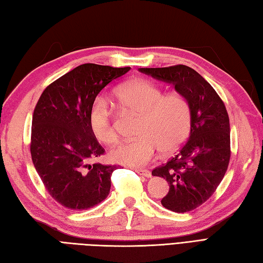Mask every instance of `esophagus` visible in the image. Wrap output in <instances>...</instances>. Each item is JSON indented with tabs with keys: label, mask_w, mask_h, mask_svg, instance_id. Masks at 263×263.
<instances>
[{
	"label": "esophagus",
	"mask_w": 263,
	"mask_h": 263,
	"mask_svg": "<svg viewBox=\"0 0 263 263\" xmlns=\"http://www.w3.org/2000/svg\"><path fill=\"white\" fill-rule=\"evenodd\" d=\"M136 173L139 175V176H143V177H146V178H149L151 177V171L149 170H146V169H136L135 170Z\"/></svg>",
	"instance_id": "1"
}]
</instances>
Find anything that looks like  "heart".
Here are the masks:
<instances>
[{
    "label": "heart",
    "mask_w": 263,
    "mask_h": 263,
    "mask_svg": "<svg viewBox=\"0 0 263 263\" xmlns=\"http://www.w3.org/2000/svg\"><path fill=\"white\" fill-rule=\"evenodd\" d=\"M116 99L124 108L141 116L139 137L120 144L111 152L115 162L143 167L157 157L171 154L184 145L192 128V109L180 93H167L149 80L137 79L117 90ZM89 128L99 142L114 145L118 141L112 115L104 101L98 100L89 111Z\"/></svg>",
    "instance_id": "b5f03b06"
}]
</instances>
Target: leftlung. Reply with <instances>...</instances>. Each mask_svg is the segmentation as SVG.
Returning <instances> with one entry per match:
<instances>
[{
	"mask_svg": "<svg viewBox=\"0 0 263 263\" xmlns=\"http://www.w3.org/2000/svg\"><path fill=\"white\" fill-rule=\"evenodd\" d=\"M162 82L173 84L189 100L192 128L185 145L153 176L169 184L161 204L174 212L200 206L221 183L230 159L229 118L223 102L199 72L183 64L168 68H141Z\"/></svg>",
	"mask_w": 263,
	"mask_h": 263,
	"instance_id": "1",
	"label": "left lung"
}]
</instances>
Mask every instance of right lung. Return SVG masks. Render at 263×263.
<instances>
[{
	"label": "right lung",
	"mask_w": 263,
	"mask_h": 263,
	"mask_svg": "<svg viewBox=\"0 0 263 263\" xmlns=\"http://www.w3.org/2000/svg\"><path fill=\"white\" fill-rule=\"evenodd\" d=\"M130 67L85 63L49 85L33 115L30 153L50 195L71 210L98 205L110 193L116 165L89 164L104 153L89 128L95 98Z\"/></svg>",
	"instance_id": "add662e5"
}]
</instances>
